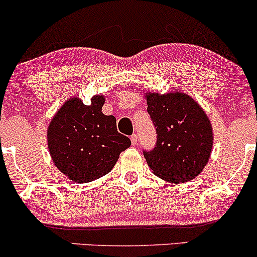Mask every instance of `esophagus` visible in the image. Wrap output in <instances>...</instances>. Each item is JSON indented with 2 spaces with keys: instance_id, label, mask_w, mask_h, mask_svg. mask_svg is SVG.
I'll list each match as a JSON object with an SVG mask.
<instances>
[{
  "instance_id": "34e87169",
  "label": "esophagus",
  "mask_w": 257,
  "mask_h": 257,
  "mask_svg": "<svg viewBox=\"0 0 257 257\" xmlns=\"http://www.w3.org/2000/svg\"><path fill=\"white\" fill-rule=\"evenodd\" d=\"M131 140H132V144L133 145H137L138 144V135L137 134H133L131 137Z\"/></svg>"
}]
</instances>
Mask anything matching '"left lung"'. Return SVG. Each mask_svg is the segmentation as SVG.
I'll return each instance as SVG.
<instances>
[{"mask_svg":"<svg viewBox=\"0 0 257 257\" xmlns=\"http://www.w3.org/2000/svg\"><path fill=\"white\" fill-rule=\"evenodd\" d=\"M157 129V145L144 152L153 174L169 183H185L199 176L211 158L213 128L201 105L183 92L145 93Z\"/></svg>","mask_w":257,"mask_h":257,"instance_id":"left-lung-1","label":"left lung"}]
</instances>
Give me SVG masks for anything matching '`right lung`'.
<instances>
[{
  "label": "right lung",
  "mask_w": 257,
  "mask_h": 257,
  "mask_svg": "<svg viewBox=\"0 0 257 257\" xmlns=\"http://www.w3.org/2000/svg\"><path fill=\"white\" fill-rule=\"evenodd\" d=\"M103 95L85 105L67 99L48 126V148L55 166L75 183H88L112 170L120 152L132 145L117 132L116 118L101 112Z\"/></svg>",
  "instance_id": "obj_1"
}]
</instances>
